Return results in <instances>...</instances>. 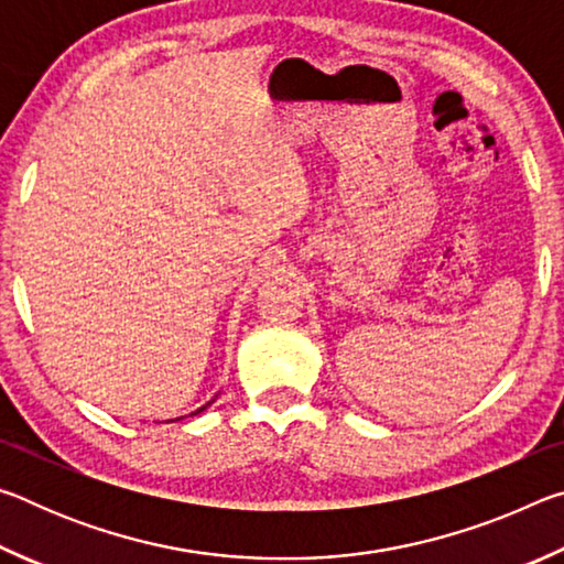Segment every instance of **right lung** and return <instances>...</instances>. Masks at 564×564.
<instances>
[{
    "label": "right lung",
    "instance_id": "1",
    "mask_svg": "<svg viewBox=\"0 0 564 564\" xmlns=\"http://www.w3.org/2000/svg\"><path fill=\"white\" fill-rule=\"evenodd\" d=\"M202 410H204V408H202Z\"/></svg>",
    "mask_w": 564,
    "mask_h": 564
}]
</instances>
